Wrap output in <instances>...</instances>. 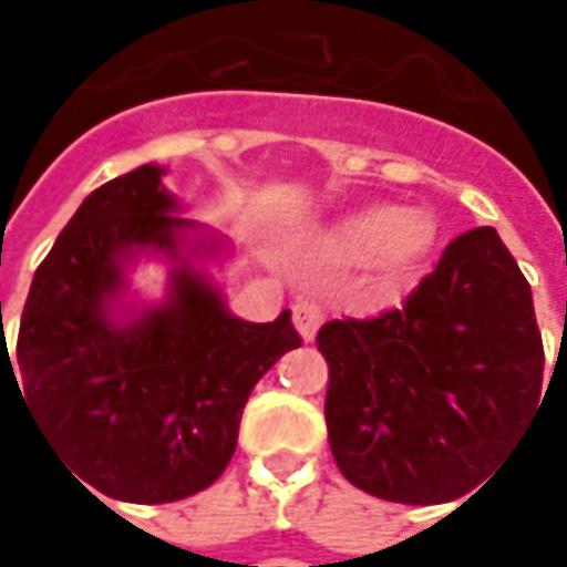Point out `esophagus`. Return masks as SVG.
<instances>
[{
    "instance_id": "1",
    "label": "esophagus",
    "mask_w": 567,
    "mask_h": 567,
    "mask_svg": "<svg viewBox=\"0 0 567 567\" xmlns=\"http://www.w3.org/2000/svg\"><path fill=\"white\" fill-rule=\"evenodd\" d=\"M321 318H324V312H321V306H318V302L302 299V302H296L293 306V324H296V331L302 334V340L316 338Z\"/></svg>"
}]
</instances>
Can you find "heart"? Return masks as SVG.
I'll use <instances>...</instances> for the list:
<instances>
[{"instance_id": "heart-1", "label": "heart", "mask_w": 567, "mask_h": 567, "mask_svg": "<svg viewBox=\"0 0 567 567\" xmlns=\"http://www.w3.org/2000/svg\"><path fill=\"white\" fill-rule=\"evenodd\" d=\"M435 229L420 214H401L394 207H369L324 236V246L343 258L372 255V261L391 274L413 268L432 246Z\"/></svg>"}]
</instances>
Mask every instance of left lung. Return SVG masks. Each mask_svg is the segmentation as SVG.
Wrapping results in <instances>:
<instances>
[{
  "instance_id": "left-lung-1",
  "label": "left lung",
  "mask_w": 567,
  "mask_h": 567,
  "mask_svg": "<svg viewBox=\"0 0 567 567\" xmlns=\"http://www.w3.org/2000/svg\"><path fill=\"white\" fill-rule=\"evenodd\" d=\"M316 343L334 461L384 502L467 495L543 394L530 284L492 227L457 236L401 309L334 318Z\"/></svg>"
}]
</instances>
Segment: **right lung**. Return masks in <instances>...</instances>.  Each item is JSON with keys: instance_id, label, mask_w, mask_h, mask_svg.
<instances>
[{"instance_id": "1", "label": "right lung", "mask_w": 567, "mask_h": 567, "mask_svg": "<svg viewBox=\"0 0 567 567\" xmlns=\"http://www.w3.org/2000/svg\"><path fill=\"white\" fill-rule=\"evenodd\" d=\"M164 173L144 164L81 202L33 274L14 357L0 343V375L6 365L22 381L33 423L78 483L138 505L207 489L236 451L251 388L302 343L290 312L243 321L192 268L217 239L186 246L195 224L176 214ZM142 250L174 261L171 296L116 317L124 265Z\"/></svg>"}]
</instances>
